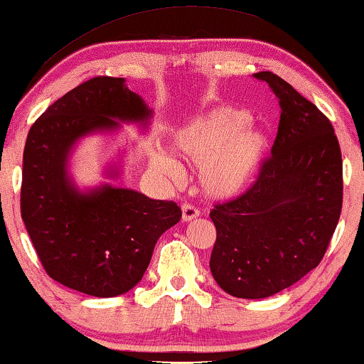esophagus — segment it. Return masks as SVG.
Segmentation results:
<instances>
[{
  "mask_svg": "<svg viewBox=\"0 0 364 364\" xmlns=\"http://www.w3.org/2000/svg\"><path fill=\"white\" fill-rule=\"evenodd\" d=\"M200 215V210L197 207H193L191 203H183L182 205V220L183 221H192L193 218H197Z\"/></svg>",
  "mask_w": 364,
  "mask_h": 364,
  "instance_id": "34e87169",
  "label": "esophagus"
}]
</instances>
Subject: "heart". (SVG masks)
Listing matches in <instances>:
<instances>
[{
	"label": "heart",
	"mask_w": 364,
	"mask_h": 364,
	"mask_svg": "<svg viewBox=\"0 0 364 364\" xmlns=\"http://www.w3.org/2000/svg\"><path fill=\"white\" fill-rule=\"evenodd\" d=\"M250 114L236 108H218L177 131L173 146L187 161L202 166L200 181L208 195L230 198L252 182L267 152V136L247 128ZM157 171L177 177L181 166L167 152L152 156Z\"/></svg>",
	"instance_id": "heart-1"
}]
</instances>
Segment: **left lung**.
<instances>
[{
	"label": "left lung",
	"instance_id": "left-lung-1",
	"mask_svg": "<svg viewBox=\"0 0 364 364\" xmlns=\"http://www.w3.org/2000/svg\"><path fill=\"white\" fill-rule=\"evenodd\" d=\"M279 100L271 157L240 197L210 212L215 241L210 269L240 299H264L317 267L338 225L343 162L330 119L272 72L252 75Z\"/></svg>",
	"mask_w": 364,
	"mask_h": 364
}]
</instances>
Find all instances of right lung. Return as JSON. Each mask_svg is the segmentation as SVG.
<instances>
[{
	"label": "right lung",
	"mask_w": 364,
	"mask_h": 364,
	"mask_svg": "<svg viewBox=\"0 0 364 364\" xmlns=\"http://www.w3.org/2000/svg\"><path fill=\"white\" fill-rule=\"evenodd\" d=\"M152 112L124 78L95 77L65 93L31 126L23 156L21 217L46 272L73 291L117 297L143 279L159 236L182 210L108 183L80 192L67 173L73 144ZM113 173V172H112Z\"/></svg>",
	"instance_id": "right-lung-1"
}]
</instances>
